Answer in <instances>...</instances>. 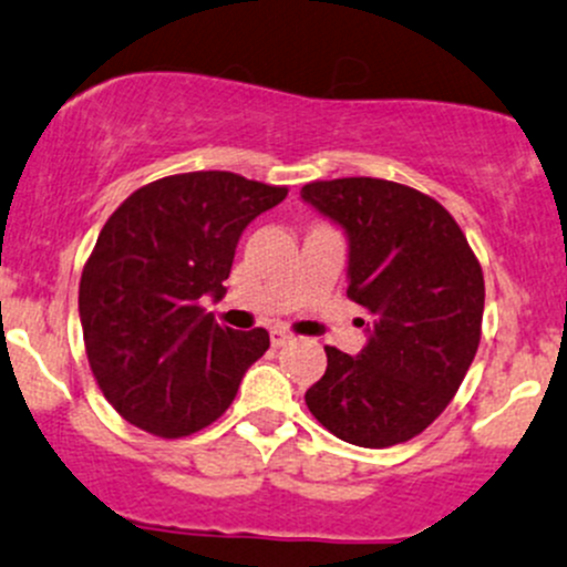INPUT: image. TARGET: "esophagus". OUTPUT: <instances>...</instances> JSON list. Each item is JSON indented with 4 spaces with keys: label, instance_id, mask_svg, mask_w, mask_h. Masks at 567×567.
I'll list each match as a JSON object with an SVG mask.
<instances>
[{
    "label": "esophagus",
    "instance_id": "34e87169",
    "mask_svg": "<svg viewBox=\"0 0 567 567\" xmlns=\"http://www.w3.org/2000/svg\"><path fill=\"white\" fill-rule=\"evenodd\" d=\"M270 343H272V346H276V349H281V346H286V343H291V334H289V332H286V330H278V327H276V330H272V332H270Z\"/></svg>",
    "mask_w": 567,
    "mask_h": 567
}]
</instances>
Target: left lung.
I'll return each instance as SVG.
<instances>
[{
	"label": "left lung",
	"mask_w": 567,
	"mask_h": 567,
	"mask_svg": "<svg viewBox=\"0 0 567 567\" xmlns=\"http://www.w3.org/2000/svg\"><path fill=\"white\" fill-rule=\"evenodd\" d=\"M349 237V291L373 313L357 357L327 346L308 411L340 441L386 449L443 413L481 340L484 272L460 224L416 188L381 178L302 186Z\"/></svg>",
	"instance_id": "1"
}]
</instances>
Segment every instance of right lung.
<instances>
[{"mask_svg":"<svg viewBox=\"0 0 567 567\" xmlns=\"http://www.w3.org/2000/svg\"><path fill=\"white\" fill-rule=\"evenodd\" d=\"M286 192L221 169L184 173L137 188L107 218L78 308L91 373L126 422L184 437L233 405L270 334L216 324L203 297L227 295L243 229Z\"/></svg>","mask_w":567,"mask_h":567,"instance_id":"obj_1","label":"right lung"}]
</instances>
